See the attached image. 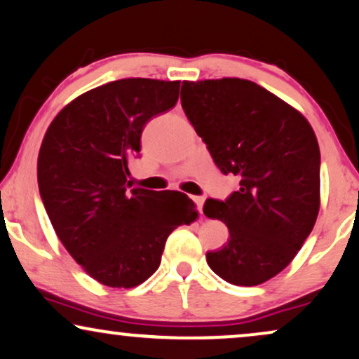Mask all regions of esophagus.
<instances>
[{
    "mask_svg": "<svg viewBox=\"0 0 359 359\" xmlns=\"http://www.w3.org/2000/svg\"><path fill=\"white\" fill-rule=\"evenodd\" d=\"M194 198V202H195V205H197V210L200 213L203 212V202H205V198L203 197H192Z\"/></svg>",
    "mask_w": 359,
    "mask_h": 359,
    "instance_id": "1",
    "label": "esophagus"
}]
</instances>
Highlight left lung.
Wrapping results in <instances>:
<instances>
[{"instance_id":"left-lung-1","label":"left lung","mask_w":359,"mask_h":359,"mask_svg":"<svg viewBox=\"0 0 359 359\" xmlns=\"http://www.w3.org/2000/svg\"><path fill=\"white\" fill-rule=\"evenodd\" d=\"M180 102L223 174L240 177L224 202L203 213L222 219L229 240L207 252L215 274L259 285L294 259L320 208V149L302 113L243 79L184 82Z\"/></svg>"}]
</instances>
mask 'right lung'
Instances as JSON below:
<instances>
[{"label":"right lung","instance_id":"1","mask_svg":"<svg viewBox=\"0 0 359 359\" xmlns=\"http://www.w3.org/2000/svg\"><path fill=\"white\" fill-rule=\"evenodd\" d=\"M179 87L154 79L102 85L62 108L42 140L37 182L55 235L108 287L149 279L170 233L198 217L182 192L126 187L146 123L175 107Z\"/></svg>","mask_w":359,"mask_h":359}]
</instances>
